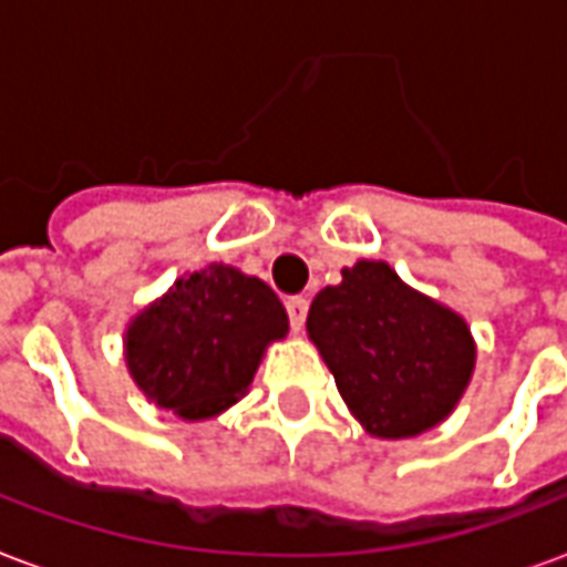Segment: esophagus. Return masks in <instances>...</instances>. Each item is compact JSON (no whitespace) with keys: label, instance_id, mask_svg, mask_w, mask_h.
I'll return each instance as SVG.
<instances>
[{"label":"esophagus","instance_id":"esophagus-1","mask_svg":"<svg viewBox=\"0 0 567 567\" xmlns=\"http://www.w3.org/2000/svg\"><path fill=\"white\" fill-rule=\"evenodd\" d=\"M285 309H288V321H291V328L300 331V328H303V321H307V309H309L307 297H288V300H285Z\"/></svg>","mask_w":567,"mask_h":567}]
</instances>
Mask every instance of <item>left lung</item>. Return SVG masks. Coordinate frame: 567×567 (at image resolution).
Returning <instances> with one entry per match:
<instances>
[{"mask_svg": "<svg viewBox=\"0 0 567 567\" xmlns=\"http://www.w3.org/2000/svg\"><path fill=\"white\" fill-rule=\"evenodd\" d=\"M307 331L349 410L370 434L416 437L458 404L474 370L464 319L413 288L382 260H358L316 295Z\"/></svg>", "mask_w": 567, "mask_h": 567, "instance_id": "obj_1", "label": "left lung"}]
</instances>
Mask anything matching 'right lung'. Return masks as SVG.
Listing matches in <instances>:
<instances>
[{"label": "right lung", "instance_id": "add662e5", "mask_svg": "<svg viewBox=\"0 0 567 567\" xmlns=\"http://www.w3.org/2000/svg\"><path fill=\"white\" fill-rule=\"evenodd\" d=\"M285 333L288 316L270 285L212 264L133 319L127 364L163 410L206 419L246 392L267 343Z\"/></svg>", "mask_w": 567, "mask_h": 567}]
</instances>
